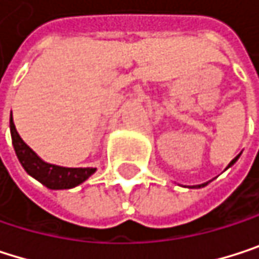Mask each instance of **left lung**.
Returning <instances> with one entry per match:
<instances>
[{
  "mask_svg": "<svg viewBox=\"0 0 259 259\" xmlns=\"http://www.w3.org/2000/svg\"><path fill=\"white\" fill-rule=\"evenodd\" d=\"M238 158H240V155H238V156H237V158H234V159H232V161H231V164H229V165H228V167H231V165H234V164H235V162H237V159H238ZM205 185H206V184H202V187H205Z\"/></svg>",
  "mask_w": 259,
  "mask_h": 259,
  "instance_id": "left-lung-1",
  "label": "left lung"
}]
</instances>
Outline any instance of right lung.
Instances as JSON below:
<instances>
[{"label": "right lung", "instance_id": "1", "mask_svg": "<svg viewBox=\"0 0 259 259\" xmlns=\"http://www.w3.org/2000/svg\"><path fill=\"white\" fill-rule=\"evenodd\" d=\"M10 134L12 144L16 152V156L24 167V170L37 179L42 185L50 190H68L84 182L91 175L95 173V168H66L42 161L19 137L13 118L10 116Z\"/></svg>", "mask_w": 259, "mask_h": 259}]
</instances>
